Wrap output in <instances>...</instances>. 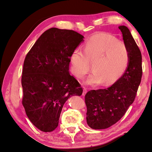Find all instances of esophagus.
Here are the masks:
<instances>
[{
	"mask_svg": "<svg viewBox=\"0 0 152 152\" xmlns=\"http://www.w3.org/2000/svg\"><path fill=\"white\" fill-rule=\"evenodd\" d=\"M86 92H87V90H86V88H83V95H85V94L86 93Z\"/></svg>",
	"mask_w": 152,
	"mask_h": 152,
	"instance_id": "34e87169",
	"label": "esophagus"
}]
</instances>
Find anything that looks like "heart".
Returning <instances> with one entry per match:
<instances>
[{
    "label": "heart",
    "mask_w": 152,
    "mask_h": 152,
    "mask_svg": "<svg viewBox=\"0 0 152 152\" xmlns=\"http://www.w3.org/2000/svg\"><path fill=\"white\" fill-rule=\"evenodd\" d=\"M84 52L75 49L70 61L73 73L79 79L89 72L92 64L93 73L86 79L87 85H111L127 69L130 58L127 46L111 34L101 33L92 36L85 42Z\"/></svg>",
    "instance_id": "heart-1"
}]
</instances>
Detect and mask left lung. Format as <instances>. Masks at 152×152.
Wrapping results in <instances>:
<instances>
[{
	"instance_id": "obj_1",
	"label": "left lung",
	"mask_w": 152,
	"mask_h": 152,
	"mask_svg": "<svg viewBox=\"0 0 152 152\" xmlns=\"http://www.w3.org/2000/svg\"><path fill=\"white\" fill-rule=\"evenodd\" d=\"M119 29L129 48V63L123 75L110 87L91 90L85 94L86 122L93 129H107L119 121L134 101L141 82V52L127 27Z\"/></svg>"
}]
</instances>
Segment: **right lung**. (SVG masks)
<instances>
[{
	"instance_id": "obj_1",
	"label": "right lung",
	"mask_w": 152,
	"mask_h": 152,
	"mask_svg": "<svg viewBox=\"0 0 152 152\" xmlns=\"http://www.w3.org/2000/svg\"><path fill=\"white\" fill-rule=\"evenodd\" d=\"M83 37L75 31L52 27L42 34L25 58L22 104L31 122L42 132L56 129L65 102L83 93L69 66L71 54Z\"/></svg>"
}]
</instances>
